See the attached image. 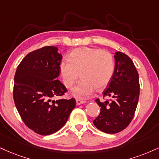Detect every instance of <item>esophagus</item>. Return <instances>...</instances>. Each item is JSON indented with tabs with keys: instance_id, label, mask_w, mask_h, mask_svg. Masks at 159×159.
Returning a JSON list of instances; mask_svg holds the SVG:
<instances>
[{
	"instance_id": "obj_1",
	"label": "esophagus",
	"mask_w": 159,
	"mask_h": 159,
	"mask_svg": "<svg viewBox=\"0 0 159 159\" xmlns=\"http://www.w3.org/2000/svg\"><path fill=\"white\" fill-rule=\"evenodd\" d=\"M86 101H84V100H81V99H77L76 100V104L77 105H80L81 104H84V103H85Z\"/></svg>"
}]
</instances>
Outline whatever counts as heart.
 <instances>
[{
    "label": "heart",
    "mask_w": 159,
    "mask_h": 159,
    "mask_svg": "<svg viewBox=\"0 0 159 159\" xmlns=\"http://www.w3.org/2000/svg\"><path fill=\"white\" fill-rule=\"evenodd\" d=\"M69 60L61 62L59 70L63 83L66 88H72L78 79V84L71 91L72 96L84 98L90 95L96 88L104 89L113 76L115 61L108 52L84 47L72 50Z\"/></svg>",
    "instance_id": "b5f03b06"
}]
</instances>
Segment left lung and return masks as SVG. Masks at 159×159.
<instances>
[{
	"mask_svg": "<svg viewBox=\"0 0 159 159\" xmlns=\"http://www.w3.org/2000/svg\"><path fill=\"white\" fill-rule=\"evenodd\" d=\"M113 76L103 92L111 100L95 102L101 107L99 116L93 121L99 130L110 134L119 133L129 125L136 110L140 93L139 73L133 61L121 52L115 55Z\"/></svg>",
	"mask_w": 159,
	"mask_h": 159,
	"instance_id": "8db88e82",
	"label": "left lung"
}]
</instances>
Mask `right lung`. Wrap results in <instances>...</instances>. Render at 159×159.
I'll return each mask as SVG.
<instances>
[{
	"label": "right lung",
	"instance_id": "1",
	"mask_svg": "<svg viewBox=\"0 0 159 159\" xmlns=\"http://www.w3.org/2000/svg\"><path fill=\"white\" fill-rule=\"evenodd\" d=\"M62 55L55 47H44L26 55L15 75L13 98L23 121L42 135L58 131L76 105L75 98L52 100L67 91L57 78Z\"/></svg>",
	"mask_w": 159,
	"mask_h": 159
}]
</instances>
